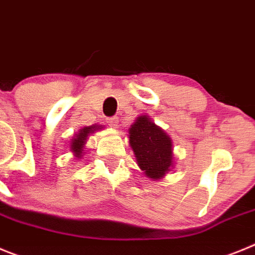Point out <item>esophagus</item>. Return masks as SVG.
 <instances>
[{"label":"esophagus","instance_id":"obj_1","mask_svg":"<svg viewBox=\"0 0 255 255\" xmlns=\"http://www.w3.org/2000/svg\"><path fill=\"white\" fill-rule=\"evenodd\" d=\"M118 122H119L118 117H111V118L107 119L108 125L111 126V127H114V128L118 127Z\"/></svg>","mask_w":255,"mask_h":255}]
</instances>
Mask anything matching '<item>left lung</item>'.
<instances>
[{
  "mask_svg": "<svg viewBox=\"0 0 255 255\" xmlns=\"http://www.w3.org/2000/svg\"><path fill=\"white\" fill-rule=\"evenodd\" d=\"M129 144L148 178L160 179L173 165L170 137L147 117H139L129 128Z\"/></svg>",
  "mask_w": 255,
  "mask_h": 255,
  "instance_id": "1",
  "label": "left lung"
}]
</instances>
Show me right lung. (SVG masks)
<instances>
[{
	"mask_svg": "<svg viewBox=\"0 0 255 255\" xmlns=\"http://www.w3.org/2000/svg\"><path fill=\"white\" fill-rule=\"evenodd\" d=\"M96 126H93V127H85L82 128L81 130H80V133L77 134L75 138L72 139V144H71V148H72V151H75V153H76V157H81V153H82V146L85 144V141H86V138H88V134L89 133H93L94 130L96 129Z\"/></svg>",
	"mask_w": 255,
	"mask_h": 255,
	"instance_id": "right-lung-1",
	"label": "right lung"
}]
</instances>
